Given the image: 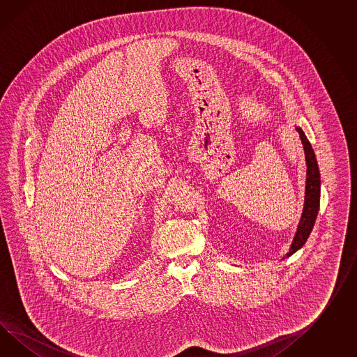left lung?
I'll use <instances>...</instances> for the list:
<instances>
[{"mask_svg": "<svg viewBox=\"0 0 357 357\" xmlns=\"http://www.w3.org/2000/svg\"><path fill=\"white\" fill-rule=\"evenodd\" d=\"M296 131L299 132V137L305 147V164H307V182L305 183L307 184H305V209L296 229L294 241L291 243V248L287 252V257H290L305 245L308 236L311 235V231L320 208V172H319L316 156H314L312 146L307 139L303 130L301 128H296Z\"/></svg>", "mask_w": 357, "mask_h": 357, "instance_id": "1", "label": "left lung"}]
</instances>
